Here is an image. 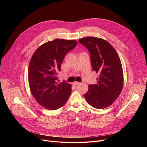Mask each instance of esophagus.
<instances>
[{
	"label": "esophagus",
	"instance_id": "34e87169",
	"mask_svg": "<svg viewBox=\"0 0 147 147\" xmlns=\"http://www.w3.org/2000/svg\"><path fill=\"white\" fill-rule=\"evenodd\" d=\"M79 84H80V82H77V81H75V82H73V86H76L77 85Z\"/></svg>",
	"mask_w": 147,
	"mask_h": 147
}]
</instances>
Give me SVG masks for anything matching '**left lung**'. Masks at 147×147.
I'll list each match as a JSON object with an SVG mask.
<instances>
[{
	"label": "left lung",
	"instance_id": "8db88e82",
	"mask_svg": "<svg viewBox=\"0 0 147 147\" xmlns=\"http://www.w3.org/2000/svg\"><path fill=\"white\" fill-rule=\"evenodd\" d=\"M78 42L89 51L92 69L99 74L97 83L89 85L84 96L93 108H107L119 97L123 86V72L119 55L108 42L102 38H82Z\"/></svg>",
	"mask_w": 147,
	"mask_h": 147
}]
</instances>
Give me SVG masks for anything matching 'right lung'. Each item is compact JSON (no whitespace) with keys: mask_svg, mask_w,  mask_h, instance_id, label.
Returning a JSON list of instances; mask_svg holds the SVG:
<instances>
[{"mask_svg":"<svg viewBox=\"0 0 147 147\" xmlns=\"http://www.w3.org/2000/svg\"><path fill=\"white\" fill-rule=\"evenodd\" d=\"M77 44L75 40L55 39L40 46L31 57L28 74L30 91L46 109H59L71 94V86L65 81L59 82L57 75L65 56Z\"/></svg>","mask_w":147,"mask_h":147,"instance_id":"1","label":"right lung"}]
</instances>
